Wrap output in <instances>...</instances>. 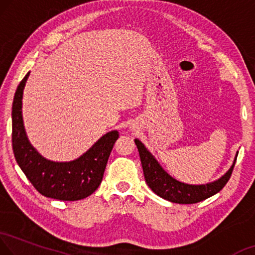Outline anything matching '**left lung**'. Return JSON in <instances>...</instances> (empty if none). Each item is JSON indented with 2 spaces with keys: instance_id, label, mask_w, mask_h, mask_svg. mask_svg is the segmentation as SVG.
Masks as SVG:
<instances>
[{
  "instance_id": "left-lung-1",
  "label": "left lung",
  "mask_w": 255,
  "mask_h": 255,
  "mask_svg": "<svg viewBox=\"0 0 255 255\" xmlns=\"http://www.w3.org/2000/svg\"><path fill=\"white\" fill-rule=\"evenodd\" d=\"M134 142L139 150L144 180H146L147 185L159 197L172 203H178V204H195V203L204 201V199L219 193L232 177L237 159V157L235 158V162L233 166L229 168V171L217 181L201 186L186 185V183L177 181L175 179L170 177L159 165L157 160L152 157L150 152L146 149V147L141 143V141L135 139Z\"/></svg>"
}]
</instances>
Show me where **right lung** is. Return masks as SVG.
<instances>
[{
	"mask_svg": "<svg viewBox=\"0 0 255 255\" xmlns=\"http://www.w3.org/2000/svg\"><path fill=\"white\" fill-rule=\"evenodd\" d=\"M29 73L19 83L12 103V149L15 160L38 193L60 201H80L95 193L103 181L109 155L119 138L112 131L100 138L83 156L73 162L45 159L30 146L21 116L22 91Z\"/></svg>",
	"mask_w": 255,
	"mask_h": 255,
	"instance_id": "right-lung-1",
	"label": "right lung"
}]
</instances>
